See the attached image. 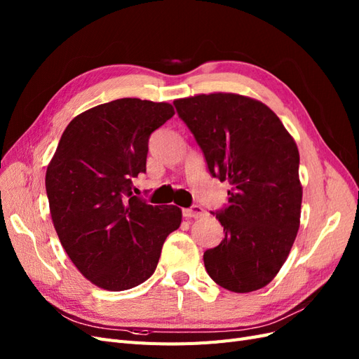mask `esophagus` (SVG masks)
Returning a JSON list of instances; mask_svg holds the SVG:
<instances>
[{
    "label": "esophagus",
    "instance_id": "esophagus-1",
    "mask_svg": "<svg viewBox=\"0 0 359 359\" xmlns=\"http://www.w3.org/2000/svg\"><path fill=\"white\" fill-rule=\"evenodd\" d=\"M205 214H206V211L199 205H193L191 208L182 210V215L186 217V219H199V217H202Z\"/></svg>",
    "mask_w": 359,
    "mask_h": 359
}]
</instances>
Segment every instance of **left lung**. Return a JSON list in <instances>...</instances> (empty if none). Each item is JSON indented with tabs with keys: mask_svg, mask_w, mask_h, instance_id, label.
<instances>
[{
	"mask_svg": "<svg viewBox=\"0 0 359 359\" xmlns=\"http://www.w3.org/2000/svg\"><path fill=\"white\" fill-rule=\"evenodd\" d=\"M211 175L232 189L229 205L211 212L222 243L203 264L217 285L236 293L265 287L278 274L299 229L302 186L295 140L266 104L233 93L173 102Z\"/></svg>",
	"mask_w": 359,
	"mask_h": 359,
	"instance_id": "8db88e82",
	"label": "left lung"
}]
</instances>
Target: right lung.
Here are the masks:
<instances>
[{
    "mask_svg": "<svg viewBox=\"0 0 359 359\" xmlns=\"http://www.w3.org/2000/svg\"><path fill=\"white\" fill-rule=\"evenodd\" d=\"M175 115L165 102L118 99L74 116L46 170L52 223L74 266L93 285L119 292L154 274L163 243L177 231L175 205L133 196L147 170L149 135Z\"/></svg>",
    "mask_w": 359,
    "mask_h": 359,
    "instance_id": "1",
    "label": "right lung"
}]
</instances>
